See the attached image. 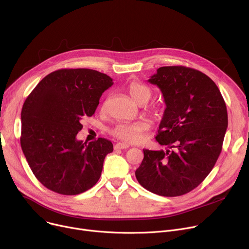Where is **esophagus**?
<instances>
[{"instance_id":"34e87169","label":"esophagus","mask_w":249,"mask_h":249,"mask_svg":"<svg viewBox=\"0 0 249 249\" xmlns=\"http://www.w3.org/2000/svg\"><path fill=\"white\" fill-rule=\"evenodd\" d=\"M129 147V144L127 143H124V142H119L115 145V149H125V148H128Z\"/></svg>"}]
</instances>
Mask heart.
<instances>
[{
    "label": "heart",
    "instance_id": "1",
    "mask_svg": "<svg viewBox=\"0 0 249 249\" xmlns=\"http://www.w3.org/2000/svg\"><path fill=\"white\" fill-rule=\"evenodd\" d=\"M128 93L132 100L139 105H145L152 97V89L143 84V83L133 82L128 87ZM107 103L102 106V112H106ZM153 117H161L163 109L160 107H154L151 109ZM149 124L146 121H137L133 123H121L117 124L112 130L113 136L126 142H140L143 140L144 133L148 129Z\"/></svg>",
    "mask_w": 249,
    "mask_h": 249
}]
</instances>
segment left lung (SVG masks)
<instances>
[{
  "label": "left lung",
  "instance_id": "1",
  "mask_svg": "<svg viewBox=\"0 0 249 249\" xmlns=\"http://www.w3.org/2000/svg\"><path fill=\"white\" fill-rule=\"evenodd\" d=\"M148 82L160 89L166 105L155 137L166 149H143L135 177L156 195L182 196L214 166L228 127L227 106L215 83L196 69L160 67Z\"/></svg>",
  "mask_w": 249,
  "mask_h": 249
}]
</instances>
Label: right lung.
I'll return each instance as SVG.
<instances>
[{"mask_svg":"<svg viewBox=\"0 0 249 249\" xmlns=\"http://www.w3.org/2000/svg\"><path fill=\"white\" fill-rule=\"evenodd\" d=\"M114 84L92 69H59L45 76L21 108L20 146L36 179L61 195H77L100 179L113 143L76 139L81 120L92 117L102 94Z\"/></svg>","mask_w":249,"mask_h":249,"instance_id":"obj_1","label":"right lung"}]
</instances>
